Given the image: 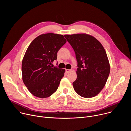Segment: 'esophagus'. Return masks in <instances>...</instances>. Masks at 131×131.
Returning a JSON list of instances; mask_svg holds the SVG:
<instances>
[{
	"label": "esophagus",
	"mask_w": 131,
	"mask_h": 131,
	"mask_svg": "<svg viewBox=\"0 0 131 131\" xmlns=\"http://www.w3.org/2000/svg\"><path fill=\"white\" fill-rule=\"evenodd\" d=\"M71 71V69H66V71L67 73H69Z\"/></svg>",
	"instance_id": "1"
}]
</instances>
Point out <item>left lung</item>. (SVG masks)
Segmentation results:
<instances>
[{
	"instance_id": "obj_1",
	"label": "left lung",
	"mask_w": 131,
	"mask_h": 131,
	"mask_svg": "<svg viewBox=\"0 0 131 131\" xmlns=\"http://www.w3.org/2000/svg\"><path fill=\"white\" fill-rule=\"evenodd\" d=\"M76 54L77 79L72 83L78 94L85 98L97 95L102 90L110 73L106 52L100 42L91 35H65Z\"/></svg>"
}]
</instances>
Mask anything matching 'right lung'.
Returning <instances> with one entry per match:
<instances>
[{
  "label": "right lung",
  "instance_id": "obj_1",
  "mask_svg": "<svg viewBox=\"0 0 131 131\" xmlns=\"http://www.w3.org/2000/svg\"><path fill=\"white\" fill-rule=\"evenodd\" d=\"M66 42L63 35L48 33L36 37L29 45L22 61V79L33 95L46 98L57 90L65 70L51 65Z\"/></svg>",
  "mask_w": 131,
  "mask_h": 131
}]
</instances>
